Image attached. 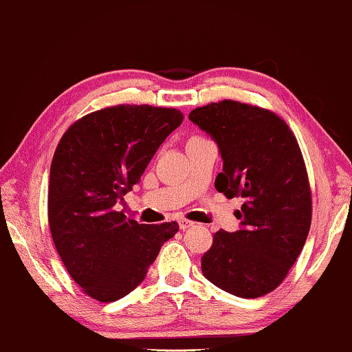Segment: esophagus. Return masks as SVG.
Wrapping results in <instances>:
<instances>
[{"instance_id": "esophagus-1", "label": "esophagus", "mask_w": 352, "mask_h": 352, "mask_svg": "<svg viewBox=\"0 0 352 352\" xmlns=\"http://www.w3.org/2000/svg\"><path fill=\"white\" fill-rule=\"evenodd\" d=\"M178 224H180V228H182V229H188V228L194 226V223H192V221H190V219H185V218L178 219Z\"/></svg>"}]
</instances>
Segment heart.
Returning a JSON list of instances; mask_svg holds the SVG:
<instances>
[{"instance_id":"1","label":"heart","mask_w":352,"mask_h":352,"mask_svg":"<svg viewBox=\"0 0 352 352\" xmlns=\"http://www.w3.org/2000/svg\"><path fill=\"white\" fill-rule=\"evenodd\" d=\"M192 138H201V135H192Z\"/></svg>"}]
</instances>
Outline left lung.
I'll use <instances>...</instances> for the list:
<instances>
[{
    "instance_id": "obj_1",
    "label": "left lung",
    "mask_w": 352,
    "mask_h": 352,
    "mask_svg": "<svg viewBox=\"0 0 352 352\" xmlns=\"http://www.w3.org/2000/svg\"><path fill=\"white\" fill-rule=\"evenodd\" d=\"M190 120L219 146L217 191L245 199L237 212L242 229L213 234L202 274L237 297L265 296L285 280L310 230L311 188L300 146L275 112L232 99L194 109Z\"/></svg>"
}]
</instances>
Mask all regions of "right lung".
Segmentation results:
<instances>
[{
  "instance_id": "right-lung-1",
  "label": "right lung",
  "mask_w": 352,
  "mask_h": 352,
  "mask_svg": "<svg viewBox=\"0 0 352 352\" xmlns=\"http://www.w3.org/2000/svg\"><path fill=\"white\" fill-rule=\"evenodd\" d=\"M183 122L172 107L118 104L72 123L50 166L49 226L55 248L88 297L115 302L144 281L178 224H139L117 204L167 135Z\"/></svg>"
}]
</instances>
